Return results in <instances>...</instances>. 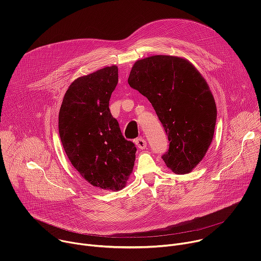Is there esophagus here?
<instances>
[{
	"mask_svg": "<svg viewBox=\"0 0 261 261\" xmlns=\"http://www.w3.org/2000/svg\"><path fill=\"white\" fill-rule=\"evenodd\" d=\"M135 144H136V146L138 148H140V150H143V148L146 147V141L143 138H141V137L135 139Z\"/></svg>",
	"mask_w": 261,
	"mask_h": 261,
	"instance_id": "obj_1",
	"label": "esophagus"
}]
</instances>
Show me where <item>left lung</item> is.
<instances>
[{
  "label": "left lung",
  "instance_id": "8db88e82",
  "mask_svg": "<svg viewBox=\"0 0 261 261\" xmlns=\"http://www.w3.org/2000/svg\"><path fill=\"white\" fill-rule=\"evenodd\" d=\"M128 84L147 98L169 140L162 156L176 174L192 171L213 140L217 107L208 85L186 59L153 56L133 65Z\"/></svg>",
  "mask_w": 261,
  "mask_h": 261
}]
</instances>
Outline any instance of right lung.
I'll use <instances>...</instances> for the list:
<instances>
[{"label": "right lung", "mask_w": 261, "mask_h": 261, "mask_svg": "<svg viewBox=\"0 0 261 261\" xmlns=\"http://www.w3.org/2000/svg\"><path fill=\"white\" fill-rule=\"evenodd\" d=\"M118 72L114 65L74 81L59 113L61 141L73 167L91 185L111 191L126 186L136 153L109 110Z\"/></svg>", "instance_id": "obj_1"}]
</instances>
